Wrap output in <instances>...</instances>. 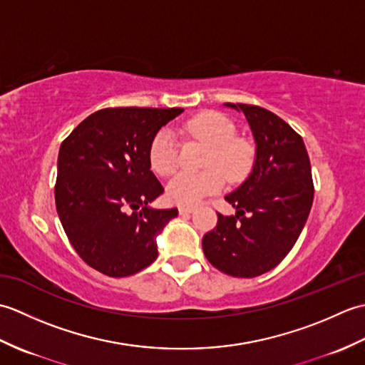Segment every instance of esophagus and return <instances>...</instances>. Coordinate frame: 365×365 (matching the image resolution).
I'll return each instance as SVG.
<instances>
[{
    "instance_id": "esophagus-1",
    "label": "esophagus",
    "mask_w": 365,
    "mask_h": 365,
    "mask_svg": "<svg viewBox=\"0 0 365 365\" xmlns=\"http://www.w3.org/2000/svg\"><path fill=\"white\" fill-rule=\"evenodd\" d=\"M195 208L196 207H192V205H180L178 207V212H180V215H190L195 212Z\"/></svg>"
}]
</instances>
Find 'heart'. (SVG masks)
I'll return each instance as SVG.
<instances>
[{
  "instance_id": "1",
  "label": "heart",
  "mask_w": 365,
  "mask_h": 365,
  "mask_svg": "<svg viewBox=\"0 0 365 365\" xmlns=\"http://www.w3.org/2000/svg\"><path fill=\"white\" fill-rule=\"evenodd\" d=\"M178 133L187 141H199L208 147L202 173H182L168 185V197L178 205H195L218 195L226 178L237 180L250 170L254 160L252 145L238 138L234 120L218 111H204L183 123ZM149 163L153 173L169 177L178 166V143L173 131L161 128L149 144Z\"/></svg>"
}]
</instances>
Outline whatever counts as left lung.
Listing matches in <instances>:
<instances>
[{
  "label": "left lung",
  "instance_id": "obj_1",
  "mask_svg": "<svg viewBox=\"0 0 365 365\" xmlns=\"http://www.w3.org/2000/svg\"><path fill=\"white\" fill-rule=\"evenodd\" d=\"M243 111L257 144L252 173L226 196L234 216L218 213L202 238L207 260L234 277L273 269L290 252L311 213L314 182L302 138L265 108L226 103Z\"/></svg>",
  "mask_w": 365,
  "mask_h": 365
}]
</instances>
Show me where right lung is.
<instances>
[{
    "instance_id": "right-lung-1",
    "label": "right lung",
    "mask_w": 365,
    "mask_h": 365,
    "mask_svg": "<svg viewBox=\"0 0 365 365\" xmlns=\"http://www.w3.org/2000/svg\"><path fill=\"white\" fill-rule=\"evenodd\" d=\"M182 111L105 108L61 144L56 210L76 254L98 273L127 277L157 259L155 238L178 210L147 207L165 191L150 170L149 144Z\"/></svg>"
}]
</instances>
